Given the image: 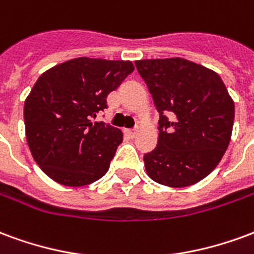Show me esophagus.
<instances>
[{"label":"esophagus","instance_id":"esophagus-1","mask_svg":"<svg viewBox=\"0 0 254 254\" xmlns=\"http://www.w3.org/2000/svg\"><path fill=\"white\" fill-rule=\"evenodd\" d=\"M125 133H127V136H129V137H134V136H136V130H134V129H127V130H125Z\"/></svg>","mask_w":254,"mask_h":254}]
</instances>
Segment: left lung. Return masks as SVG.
Segmentation results:
<instances>
[{
  "mask_svg": "<svg viewBox=\"0 0 254 254\" xmlns=\"http://www.w3.org/2000/svg\"><path fill=\"white\" fill-rule=\"evenodd\" d=\"M159 113V137L144 155L151 180L170 188L194 185L229 147L234 102L216 72L184 58L136 61Z\"/></svg>",
  "mask_w": 254,
  "mask_h": 254,
  "instance_id": "1",
  "label": "left lung"
}]
</instances>
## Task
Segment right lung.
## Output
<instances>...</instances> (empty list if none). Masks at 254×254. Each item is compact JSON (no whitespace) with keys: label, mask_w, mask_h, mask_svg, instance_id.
<instances>
[{"label":"right lung","mask_w":254,"mask_h":254,"mask_svg":"<svg viewBox=\"0 0 254 254\" xmlns=\"http://www.w3.org/2000/svg\"><path fill=\"white\" fill-rule=\"evenodd\" d=\"M134 70L130 61L80 57L41 74L24 103L25 137L32 158L53 181L84 187L105 176L122 132L91 118Z\"/></svg>","instance_id":"right-lung-1"}]
</instances>
